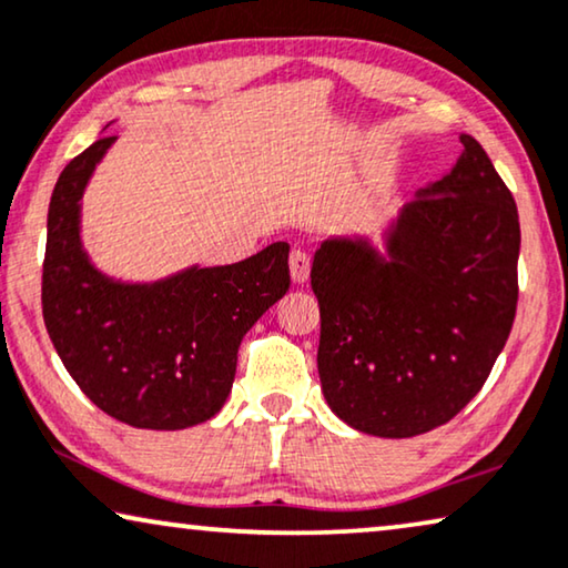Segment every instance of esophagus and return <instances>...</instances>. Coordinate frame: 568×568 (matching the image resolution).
I'll return each instance as SVG.
<instances>
[{"label":"esophagus","mask_w":568,"mask_h":568,"mask_svg":"<svg viewBox=\"0 0 568 568\" xmlns=\"http://www.w3.org/2000/svg\"><path fill=\"white\" fill-rule=\"evenodd\" d=\"M311 273V260L303 250H293L291 252V277L295 283H306Z\"/></svg>","instance_id":"obj_1"}]
</instances>
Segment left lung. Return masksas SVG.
I'll list each match as a JSON object with an SVG mask.
<instances>
[{"label": "left lung", "instance_id": "left-lung-1", "mask_svg": "<svg viewBox=\"0 0 568 568\" xmlns=\"http://www.w3.org/2000/svg\"><path fill=\"white\" fill-rule=\"evenodd\" d=\"M398 215L388 260L332 239L314 254L318 378L349 427L414 437L445 425L489 378L517 311L520 219L481 143Z\"/></svg>", "mask_w": 568, "mask_h": 568}]
</instances>
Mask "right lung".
<instances>
[{
  "label": "right lung",
  "mask_w": 568,
  "mask_h": 568,
  "mask_svg": "<svg viewBox=\"0 0 568 568\" xmlns=\"http://www.w3.org/2000/svg\"><path fill=\"white\" fill-rule=\"evenodd\" d=\"M115 135L63 166L48 205L43 322L94 406L139 429H185L226 402L236 353L291 287L285 242L226 267H193L151 285L115 283L79 242V201Z\"/></svg>",
  "instance_id": "obj_1"
}]
</instances>
